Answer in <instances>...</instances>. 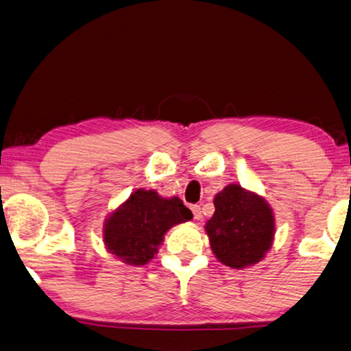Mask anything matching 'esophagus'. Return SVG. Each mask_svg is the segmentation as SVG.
Here are the masks:
<instances>
[{"label": "esophagus", "instance_id": "1", "mask_svg": "<svg viewBox=\"0 0 351 351\" xmlns=\"http://www.w3.org/2000/svg\"><path fill=\"white\" fill-rule=\"evenodd\" d=\"M191 210H193V215H194L195 220H200V218H202L200 206H198V204H191Z\"/></svg>", "mask_w": 351, "mask_h": 351}]
</instances>
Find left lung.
Masks as SVG:
<instances>
[{
  "mask_svg": "<svg viewBox=\"0 0 351 351\" xmlns=\"http://www.w3.org/2000/svg\"><path fill=\"white\" fill-rule=\"evenodd\" d=\"M215 213L206 232L215 256L229 267L255 264L274 238V214L267 203L238 184H229L214 198Z\"/></svg>",
  "mask_w": 351,
  "mask_h": 351,
  "instance_id": "1",
  "label": "left lung"
}]
</instances>
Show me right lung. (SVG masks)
<instances>
[{"mask_svg":"<svg viewBox=\"0 0 351 351\" xmlns=\"http://www.w3.org/2000/svg\"><path fill=\"white\" fill-rule=\"evenodd\" d=\"M191 218L193 214L178 197L162 198L153 189H137L105 223L104 240L123 263L142 266L153 260L171 226Z\"/></svg>","mask_w":351,"mask_h":351,"instance_id":"right-lung-1","label":"right lung"}]
</instances>
